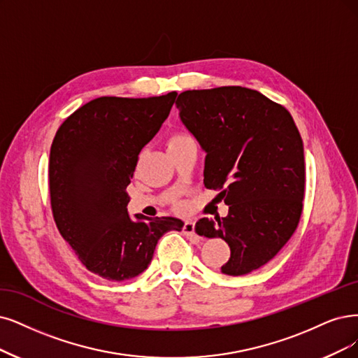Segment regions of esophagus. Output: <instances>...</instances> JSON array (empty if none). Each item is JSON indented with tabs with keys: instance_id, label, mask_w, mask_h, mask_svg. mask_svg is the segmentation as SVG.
<instances>
[{
	"instance_id": "34e87169",
	"label": "esophagus",
	"mask_w": 358,
	"mask_h": 358,
	"mask_svg": "<svg viewBox=\"0 0 358 358\" xmlns=\"http://www.w3.org/2000/svg\"><path fill=\"white\" fill-rule=\"evenodd\" d=\"M182 233L186 234V236H189V237H192V239H194V241L199 239V236H197L196 231H194V222L193 221H186V222H184Z\"/></svg>"
}]
</instances>
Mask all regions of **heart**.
Wrapping results in <instances>:
<instances>
[{"label": "heart", "mask_w": 358, "mask_h": 358, "mask_svg": "<svg viewBox=\"0 0 358 358\" xmlns=\"http://www.w3.org/2000/svg\"><path fill=\"white\" fill-rule=\"evenodd\" d=\"M190 138L187 134H174L171 138H169V143L168 144H174V143H178V141H182V140H187Z\"/></svg>", "instance_id": "obj_1"}]
</instances>
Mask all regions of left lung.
Returning <instances> with one entry per match:
<instances>
[{"mask_svg":"<svg viewBox=\"0 0 358 358\" xmlns=\"http://www.w3.org/2000/svg\"><path fill=\"white\" fill-rule=\"evenodd\" d=\"M176 104L206 153L205 187L229 205L227 217L202 218L194 230L227 242L231 254L224 274L254 271L298 227L306 187L299 131L283 106L243 87L184 91Z\"/></svg>","mask_w":358,"mask_h":358,"instance_id":"8db88e82","label":"left lung"}]
</instances>
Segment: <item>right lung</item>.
Wrapping results in <instances>:
<instances>
[{"mask_svg": "<svg viewBox=\"0 0 358 358\" xmlns=\"http://www.w3.org/2000/svg\"><path fill=\"white\" fill-rule=\"evenodd\" d=\"M176 97L172 91L149 99H94L66 119L52 140V217L79 261L106 280L141 274L157 241L182 230L178 218H131L127 209L138 155L161 129Z\"/></svg>", "mask_w": 358, "mask_h": 358, "instance_id": "obj_1", "label": "right lung"}]
</instances>
